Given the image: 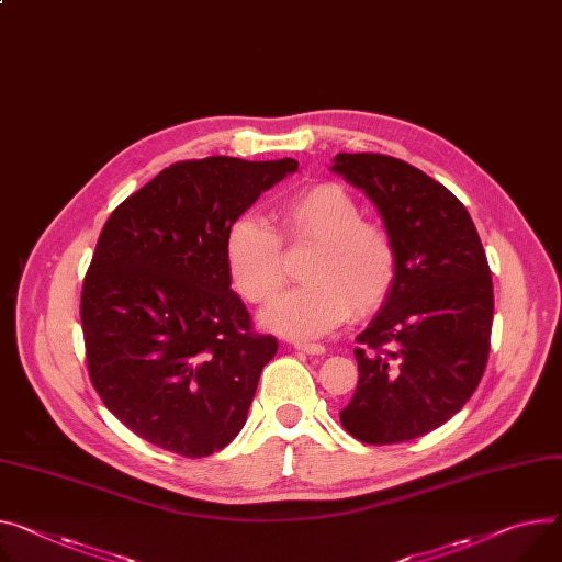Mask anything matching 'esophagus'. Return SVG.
<instances>
[{
    "mask_svg": "<svg viewBox=\"0 0 562 562\" xmlns=\"http://www.w3.org/2000/svg\"><path fill=\"white\" fill-rule=\"evenodd\" d=\"M294 349L306 353V356H324L326 349L322 347V344H306V341H294Z\"/></svg>",
    "mask_w": 562,
    "mask_h": 562,
    "instance_id": "34e87169",
    "label": "esophagus"
}]
</instances>
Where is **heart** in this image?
Wrapping results in <instances>:
<instances>
[{
    "mask_svg": "<svg viewBox=\"0 0 562 562\" xmlns=\"http://www.w3.org/2000/svg\"><path fill=\"white\" fill-rule=\"evenodd\" d=\"M281 236L290 245H313L304 279L285 292L261 322L292 337L315 339L341 326L356 311H375L392 292L398 254L380 225L362 221L358 200L337 184H315L274 209ZM225 261L236 290L251 304H268L285 283L279 234L254 215H240L225 236Z\"/></svg>",
    "mask_w": 562,
    "mask_h": 562,
    "instance_id": "1",
    "label": "heart"
}]
</instances>
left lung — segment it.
I'll use <instances>...</instances> for the list:
<instances>
[{"label": "left lung", "instance_id": "8db88e82", "mask_svg": "<svg viewBox=\"0 0 562 562\" xmlns=\"http://www.w3.org/2000/svg\"><path fill=\"white\" fill-rule=\"evenodd\" d=\"M333 172L375 204L398 254L392 292L358 335V386L339 412L362 443L427 435L452 418L484 375L493 281L465 206L407 161L339 153Z\"/></svg>", "mask_w": 562, "mask_h": 562}]
</instances>
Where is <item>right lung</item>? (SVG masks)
Returning a JSON list of instances; mask_svg holds the SVG:
<instances>
[{
    "instance_id": "1",
    "label": "right lung",
    "mask_w": 562,
    "mask_h": 562,
    "mask_svg": "<svg viewBox=\"0 0 562 562\" xmlns=\"http://www.w3.org/2000/svg\"><path fill=\"white\" fill-rule=\"evenodd\" d=\"M299 164L206 157L164 168L108 218L82 281L94 390L137 437L182 457L243 429L272 335L251 330L225 261L229 225Z\"/></svg>"
}]
</instances>
